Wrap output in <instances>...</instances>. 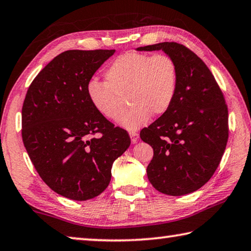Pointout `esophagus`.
<instances>
[{"instance_id": "obj_1", "label": "esophagus", "mask_w": 251, "mask_h": 251, "mask_svg": "<svg viewBox=\"0 0 251 251\" xmlns=\"http://www.w3.org/2000/svg\"><path fill=\"white\" fill-rule=\"evenodd\" d=\"M129 136H130L131 143H133V144H135V143H137V141H138V137H139V135H138V133H136V131H134V130H131V131H129Z\"/></svg>"}]
</instances>
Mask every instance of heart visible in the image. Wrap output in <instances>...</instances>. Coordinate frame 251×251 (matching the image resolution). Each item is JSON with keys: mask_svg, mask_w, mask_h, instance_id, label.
<instances>
[{"mask_svg": "<svg viewBox=\"0 0 251 251\" xmlns=\"http://www.w3.org/2000/svg\"><path fill=\"white\" fill-rule=\"evenodd\" d=\"M106 82L92 79L87 95L99 113L116 120L124 108L122 96L127 95L133 106L118 118V125L128 130L138 129L151 114L161 115L175 100L178 72L176 63L166 54L151 56L127 53L118 56L105 72Z\"/></svg>", "mask_w": 251, "mask_h": 251, "instance_id": "heart-1", "label": "heart"}]
</instances>
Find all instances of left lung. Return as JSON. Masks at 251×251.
I'll list each match as a JSON object with an SVG mask.
<instances>
[{
    "instance_id": "left-lung-1",
    "label": "left lung",
    "mask_w": 251,
    "mask_h": 251,
    "mask_svg": "<svg viewBox=\"0 0 251 251\" xmlns=\"http://www.w3.org/2000/svg\"><path fill=\"white\" fill-rule=\"evenodd\" d=\"M136 50H163L176 63L178 85L166 113L142 129L154 156L147 177L158 192L182 196L196 192L214 175L228 141V109L217 82L186 46L163 43Z\"/></svg>"
}]
</instances>
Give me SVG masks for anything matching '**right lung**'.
<instances>
[{"mask_svg":"<svg viewBox=\"0 0 251 251\" xmlns=\"http://www.w3.org/2000/svg\"><path fill=\"white\" fill-rule=\"evenodd\" d=\"M114 53H61L34 78L23 103L22 138L34 167L50 189L73 201L103 193L113 163L130 145L127 131L97 112L86 91L95 72Z\"/></svg>","mask_w":251,"mask_h":251,"instance_id":"obj_1","label":"right lung"}]
</instances>
